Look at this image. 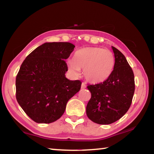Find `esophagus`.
<instances>
[{"label": "esophagus", "mask_w": 154, "mask_h": 154, "mask_svg": "<svg viewBox=\"0 0 154 154\" xmlns=\"http://www.w3.org/2000/svg\"><path fill=\"white\" fill-rule=\"evenodd\" d=\"M86 88V85H85V83H82V88H83V89H84V88Z\"/></svg>", "instance_id": "1"}]
</instances>
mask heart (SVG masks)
<instances>
[{"label":"heart","instance_id":"b5f03b06","mask_svg":"<svg viewBox=\"0 0 154 154\" xmlns=\"http://www.w3.org/2000/svg\"><path fill=\"white\" fill-rule=\"evenodd\" d=\"M69 71L73 76H79L80 69L88 82L98 83L110 76L115 66V56L108 49L99 47L83 48L75 52L73 59L67 60Z\"/></svg>","mask_w":154,"mask_h":154}]
</instances>
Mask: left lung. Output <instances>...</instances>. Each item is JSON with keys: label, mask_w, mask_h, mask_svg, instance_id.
Masks as SVG:
<instances>
[{"label": "left lung", "mask_w": 154, "mask_h": 154, "mask_svg": "<svg viewBox=\"0 0 154 154\" xmlns=\"http://www.w3.org/2000/svg\"><path fill=\"white\" fill-rule=\"evenodd\" d=\"M112 49L115 66L111 75L103 83L87 86L91 92L87 116L98 124H110L123 117L131 105L134 93L132 68L121 51L114 47Z\"/></svg>", "instance_id": "1"}]
</instances>
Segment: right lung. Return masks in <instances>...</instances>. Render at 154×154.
I'll return each mask as SVG.
<instances>
[{
  "instance_id": "1",
  "label": "right lung",
  "mask_w": 154,
  "mask_h": 154,
  "mask_svg": "<svg viewBox=\"0 0 154 154\" xmlns=\"http://www.w3.org/2000/svg\"><path fill=\"white\" fill-rule=\"evenodd\" d=\"M68 42L45 43L22 62L16 76V99L27 116L36 123L49 124L64 113L66 103L79 92L82 82L65 77L64 60L74 50Z\"/></svg>"
}]
</instances>
